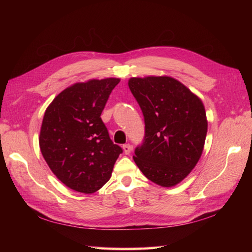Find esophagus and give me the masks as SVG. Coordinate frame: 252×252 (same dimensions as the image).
<instances>
[{
	"instance_id": "obj_1",
	"label": "esophagus",
	"mask_w": 252,
	"mask_h": 252,
	"mask_svg": "<svg viewBox=\"0 0 252 252\" xmlns=\"http://www.w3.org/2000/svg\"><path fill=\"white\" fill-rule=\"evenodd\" d=\"M131 145H129V144H125V145H123V150H124V152H125V155H129L131 152Z\"/></svg>"
}]
</instances>
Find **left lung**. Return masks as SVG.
<instances>
[{
	"mask_svg": "<svg viewBox=\"0 0 252 252\" xmlns=\"http://www.w3.org/2000/svg\"><path fill=\"white\" fill-rule=\"evenodd\" d=\"M129 89L141 107L145 134L133 159L145 177L163 187L184 180L199 162L207 134L202 101L169 77L132 78Z\"/></svg>",
	"mask_w": 252,
	"mask_h": 252,
	"instance_id": "obj_1",
	"label": "left lung"
}]
</instances>
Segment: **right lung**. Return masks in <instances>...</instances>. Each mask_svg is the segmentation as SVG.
<instances>
[{
    "label": "right lung",
    "mask_w": 252,
    "mask_h": 252,
    "mask_svg": "<svg viewBox=\"0 0 252 252\" xmlns=\"http://www.w3.org/2000/svg\"><path fill=\"white\" fill-rule=\"evenodd\" d=\"M120 79L90 80L66 88L45 111L41 152L56 177L75 191L93 193L111 177L123 152L101 119Z\"/></svg>",
    "instance_id": "add662e5"
}]
</instances>
